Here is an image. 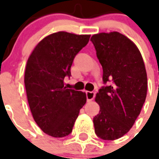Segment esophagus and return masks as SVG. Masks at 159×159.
Returning <instances> with one entry per match:
<instances>
[{
  "label": "esophagus",
  "mask_w": 159,
  "mask_h": 159,
  "mask_svg": "<svg viewBox=\"0 0 159 159\" xmlns=\"http://www.w3.org/2000/svg\"><path fill=\"white\" fill-rule=\"evenodd\" d=\"M85 94H86V99H87V101H91V100H92L95 98V92H86Z\"/></svg>",
  "instance_id": "esophagus-1"
}]
</instances>
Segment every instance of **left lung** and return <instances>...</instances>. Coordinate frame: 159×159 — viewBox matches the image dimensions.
Here are the masks:
<instances>
[{
    "mask_svg": "<svg viewBox=\"0 0 159 159\" xmlns=\"http://www.w3.org/2000/svg\"><path fill=\"white\" fill-rule=\"evenodd\" d=\"M91 41L104 84L96 95L100 111L93 118L95 134L104 140L117 139L130 130L146 101V67L138 48L124 35L103 32Z\"/></svg>",
    "mask_w": 159,
    "mask_h": 159,
    "instance_id": "8db88e82",
    "label": "left lung"
}]
</instances>
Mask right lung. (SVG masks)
<instances>
[{
    "mask_svg": "<svg viewBox=\"0 0 159 159\" xmlns=\"http://www.w3.org/2000/svg\"><path fill=\"white\" fill-rule=\"evenodd\" d=\"M90 35L59 31L44 38L29 57L25 85L34 121L45 134L56 138L70 134L85 92L68 89L64 78L71 76L74 57L87 43Z\"/></svg>",
    "mask_w": 159,
    "mask_h": 159,
    "instance_id": "1",
    "label": "right lung"
}]
</instances>
